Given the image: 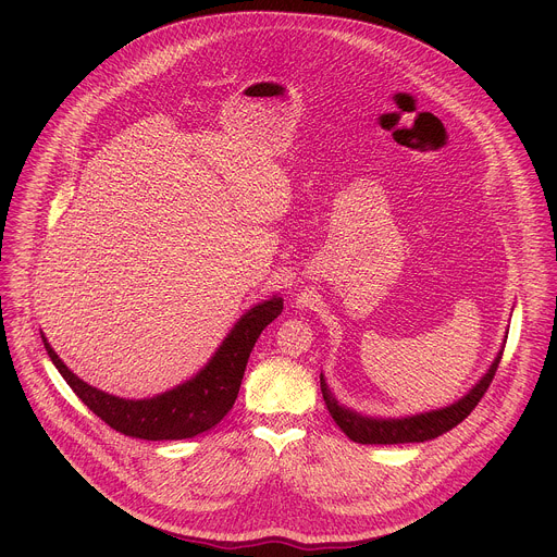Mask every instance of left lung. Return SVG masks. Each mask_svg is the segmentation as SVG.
<instances>
[{
	"label": "left lung",
	"instance_id": "obj_1",
	"mask_svg": "<svg viewBox=\"0 0 557 557\" xmlns=\"http://www.w3.org/2000/svg\"><path fill=\"white\" fill-rule=\"evenodd\" d=\"M507 344V333L503 339L500 350L496 352L494 361L490 363L487 372L475 381L460 399H456L454 404L445 406V408H436V410H425V412H417V414H406V417H370L363 414L359 410H352L344 404H339L337 396L333 394L331 385L326 383L324 372L320 374L322 381V394L326 408L331 412V417L335 419V423L342 428V432L361 445H399V443H425L432 441L445 432H449L451 428H456L460 421H465L469 417V412L479 406V401L483 399V394L487 392L503 350Z\"/></svg>",
	"mask_w": 557,
	"mask_h": 557
}]
</instances>
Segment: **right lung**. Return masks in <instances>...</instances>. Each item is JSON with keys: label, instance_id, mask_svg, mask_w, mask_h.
<instances>
[{"label": "right lung", "instance_id": "1", "mask_svg": "<svg viewBox=\"0 0 557 557\" xmlns=\"http://www.w3.org/2000/svg\"><path fill=\"white\" fill-rule=\"evenodd\" d=\"M284 299L271 295L253 304L233 324L211 359L187 381L145 399H123L78 379L41 335L46 352L65 383L101 421L125 436L143 441L194 438L218 425L233 408L249 355L260 333L282 312Z\"/></svg>", "mask_w": 557, "mask_h": 557}]
</instances>
